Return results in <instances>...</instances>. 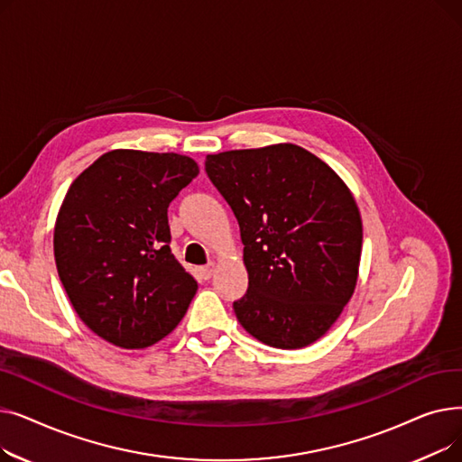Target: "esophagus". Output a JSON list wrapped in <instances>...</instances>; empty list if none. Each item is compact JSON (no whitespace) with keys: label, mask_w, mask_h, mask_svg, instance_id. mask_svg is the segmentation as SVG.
<instances>
[{"label":"esophagus","mask_w":462,"mask_h":462,"mask_svg":"<svg viewBox=\"0 0 462 462\" xmlns=\"http://www.w3.org/2000/svg\"><path fill=\"white\" fill-rule=\"evenodd\" d=\"M213 270H215V263L209 262L208 265H202V268L199 270V273H200V277H202L204 281H208V279L213 275Z\"/></svg>","instance_id":"1"}]
</instances>
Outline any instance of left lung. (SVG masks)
I'll list each match as a JSON object with an SVG mask.
<instances>
[{"instance_id": "left-lung-1", "label": "left lung", "mask_w": 462, "mask_h": 462, "mask_svg": "<svg viewBox=\"0 0 462 462\" xmlns=\"http://www.w3.org/2000/svg\"><path fill=\"white\" fill-rule=\"evenodd\" d=\"M244 241L247 294L234 312L275 348L312 345L335 324L357 282L363 228L352 192L294 143L206 157Z\"/></svg>"}]
</instances>
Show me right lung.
I'll return each instance as SVG.
<instances>
[{
  "label": "right lung",
  "instance_id": "obj_1",
  "mask_svg": "<svg viewBox=\"0 0 462 462\" xmlns=\"http://www.w3.org/2000/svg\"><path fill=\"white\" fill-rule=\"evenodd\" d=\"M197 176L185 155L114 150L69 187L54 228L58 273L105 341L152 346L185 317L199 282L170 249L168 206Z\"/></svg>",
  "mask_w": 462,
  "mask_h": 462
}]
</instances>
